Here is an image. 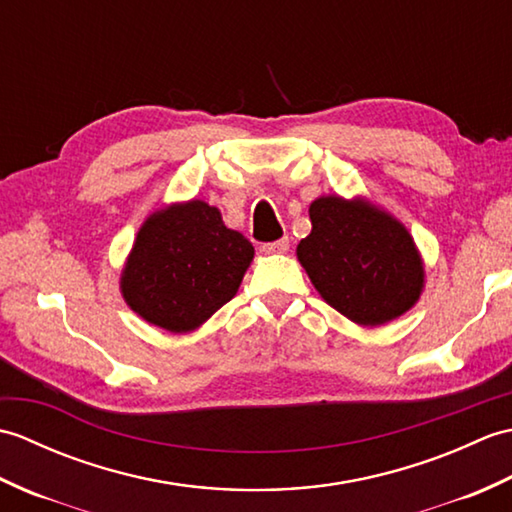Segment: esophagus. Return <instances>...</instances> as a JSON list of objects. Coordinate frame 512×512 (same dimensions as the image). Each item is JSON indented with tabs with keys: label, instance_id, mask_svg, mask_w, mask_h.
Here are the masks:
<instances>
[{
	"label": "esophagus",
	"instance_id": "esophagus-1",
	"mask_svg": "<svg viewBox=\"0 0 512 512\" xmlns=\"http://www.w3.org/2000/svg\"><path fill=\"white\" fill-rule=\"evenodd\" d=\"M288 248H290V239H288V237L275 239V242H268V244L262 246L264 253H286Z\"/></svg>",
	"mask_w": 512,
	"mask_h": 512
}]
</instances>
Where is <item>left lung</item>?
I'll list each match as a JSON object with an SVG mask.
<instances>
[{"instance_id":"left-lung-1","label":"left lung","mask_w":512,"mask_h":512,"mask_svg":"<svg viewBox=\"0 0 512 512\" xmlns=\"http://www.w3.org/2000/svg\"><path fill=\"white\" fill-rule=\"evenodd\" d=\"M312 231L297 257L319 295L358 325H383L416 306L424 266L409 231L361 198L323 195L310 204Z\"/></svg>"}]
</instances>
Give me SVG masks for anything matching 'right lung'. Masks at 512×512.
Wrapping results in <instances>:
<instances>
[{"label": "right lung", "instance_id": "add662e5", "mask_svg": "<svg viewBox=\"0 0 512 512\" xmlns=\"http://www.w3.org/2000/svg\"><path fill=\"white\" fill-rule=\"evenodd\" d=\"M255 248L226 228L202 200L171 204L140 226L121 273V292L138 317L191 332L237 295Z\"/></svg>", "mask_w": 512, "mask_h": 512}]
</instances>
